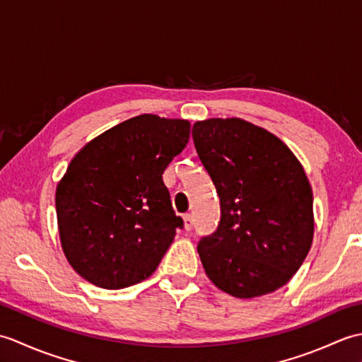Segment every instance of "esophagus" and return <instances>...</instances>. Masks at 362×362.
I'll return each instance as SVG.
<instances>
[{"instance_id":"esophagus-1","label":"esophagus","mask_w":362,"mask_h":362,"mask_svg":"<svg viewBox=\"0 0 362 362\" xmlns=\"http://www.w3.org/2000/svg\"><path fill=\"white\" fill-rule=\"evenodd\" d=\"M183 226H185L187 232H189V230L193 228L194 221H193V216H191V214H185V216H183Z\"/></svg>"}]
</instances>
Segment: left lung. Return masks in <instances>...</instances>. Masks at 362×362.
<instances>
[{
	"mask_svg": "<svg viewBox=\"0 0 362 362\" xmlns=\"http://www.w3.org/2000/svg\"><path fill=\"white\" fill-rule=\"evenodd\" d=\"M193 140L221 205L218 228L197 244L206 275L238 298L281 288L313 243L303 166L280 138L240 118L197 121Z\"/></svg>",
	"mask_w": 362,
	"mask_h": 362,
	"instance_id": "8db88e82",
	"label": "left lung"
}]
</instances>
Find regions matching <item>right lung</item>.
<instances>
[{"label":"right lung","mask_w":362,"mask_h":362,"mask_svg":"<svg viewBox=\"0 0 362 362\" xmlns=\"http://www.w3.org/2000/svg\"><path fill=\"white\" fill-rule=\"evenodd\" d=\"M188 140V121L140 115L76 153L56 210L65 257L82 279L121 289L156 271L183 227L161 175Z\"/></svg>","instance_id":"obj_1"}]
</instances>
